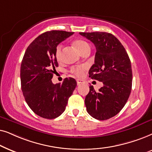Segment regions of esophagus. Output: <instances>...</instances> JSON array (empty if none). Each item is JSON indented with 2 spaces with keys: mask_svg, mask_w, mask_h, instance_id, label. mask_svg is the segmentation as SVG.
Wrapping results in <instances>:
<instances>
[{
  "mask_svg": "<svg viewBox=\"0 0 152 152\" xmlns=\"http://www.w3.org/2000/svg\"><path fill=\"white\" fill-rule=\"evenodd\" d=\"M83 80H81V79H77V80H76V82H77L78 86H79L80 84H81L82 83H83Z\"/></svg>",
  "mask_w": 152,
  "mask_h": 152,
  "instance_id": "esophagus-1",
  "label": "esophagus"
}]
</instances>
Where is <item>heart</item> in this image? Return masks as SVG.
<instances>
[{"instance_id": "obj_1", "label": "heart", "mask_w": 152, "mask_h": 152, "mask_svg": "<svg viewBox=\"0 0 152 152\" xmlns=\"http://www.w3.org/2000/svg\"><path fill=\"white\" fill-rule=\"evenodd\" d=\"M74 44L75 47L76 48L78 51H79L80 53H82L83 52L85 51V50L90 48V45L87 43L86 41L82 39H76L74 42ZM62 46L61 44H59L56 46V53H55V56L56 60L58 61H61L62 60ZM86 66L84 65H78V66H72L71 68L70 72L72 73L73 74L76 75V76H82L84 74L85 70H86Z\"/></svg>"}]
</instances>
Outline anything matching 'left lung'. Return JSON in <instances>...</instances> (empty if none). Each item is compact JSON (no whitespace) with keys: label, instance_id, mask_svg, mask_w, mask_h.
I'll return each instance as SVG.
<instances>
[{"label":"left lung","instance_id":"1","mask_svg":"<svg viewBox=\"0 0 152 152\" xmlns=\"http://www.w3.org/2000/svg\"><path fill=\"white\" fill-rule=\"evenodd\" d=\"M96 47L89 77L103 83L98 92L92 86L85 99L87 111L99 120L114 117L124 108L132 88L130 59L118 39L106 32H79Z\"/></svg>","mask_w":152,"mask_h":152}]
</instances>
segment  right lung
<instances>
[{
    "label": "right lung",
    "instance_id": "right-lung-1",
    "mask_svg": "<svg viewBox=\"0 0 152 152\" xmlns=\"http://www.w3.org/2000/svg\"><path fill=\"white\" fill-rule=\"evenodd\" d=\"M73 34L62 30L44 32L28 46L22 60L20 76L24 98L30 109L43 118L60 116L77 86L70 77L62 83L53 84L51 80L58 66L56 46Z\"/></svg>",
    "mask_w": 152,
    "mask_h": 152
}]
</instances>
